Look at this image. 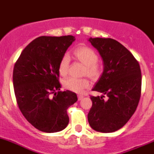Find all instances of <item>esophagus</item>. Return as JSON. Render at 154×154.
Masks as SVG:
<instances>
[{"label": "esophagus", "instance_id": "esophagus-1", "mask_svg": "<svg viewBox=\"0 0 154 154\" xmlns=\"http://www.w3.org/2000/svg\"><path fill=\"white\" fill-rule=\"evenodd\" d=\"M83 98H84V96H83V95H78V99H79V100H82Z\"/></svg>", "mask_w": 154, "mask_h": 154}]
</instances>
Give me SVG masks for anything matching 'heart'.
<instances>
[{
    "instance_id": "heart-1",
    "label": "heart",
    "mask_w": 154,
    "mask_h": 154,
    "mask_svg": "<svg viewBox=\"0 0 154 154\" xmlns=\"http://www.w3.org/2000/svg\"><path fill=\"white\" fill-rule=\"evenodd\" d=\"M74 54L76 59L85 65L84 75H87L92 79L98 78L100 76L101 67L97 63V54L93 49L85 46L79 47L75 50ZM69 61V56L67 54H65L61 57L58 66V71L61 75L65 76L68 73ZM63 85L66 90L75 93H82L85 89L90 87V81L87 78L77 79L69 77L64 80Z\"/></svg>"
}]
</instances>
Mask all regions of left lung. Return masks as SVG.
<instances>
[{
	"label": "left lung",
	"instance_id": "left-lung-1",
	"mask_svg": "<svg viewBox=\"0 0 154 154\" xmlns=\"http://www.w3.org/2000/svg\"><path fill=\"white\" fill-rule=\"evenodd\" d=\"M103 61V72L92 91L108 97L91 96L92 106L88 114L94 130L113 132L123 127L138 105L141 94L140 65L131 53L112 38H89Z\"/></svg>",
	"mask_w": 154,
	"mask_h": 154
}]
</instances>
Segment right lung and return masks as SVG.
I'll list each match as a JSON object with an SVG mask.
<instances>
[{
	"mask_svg": "<svg viewBox=\"0 0 154 154\" xmlns=\"http://www.w3.org/2000/svg\"><path fill=\"white\" fill-rule=\"evenodd\" d=\"M75 40L74 36H41L26 47L13 72L14 93L28 122L44 132L62 131L69 121L67 109L78 100L75 93L61 91L58 66Z\"/></svg>",
	"mask_w": 154,
	"mask_h": 154,
	"instance_id": "add662e5",
	"label": "right lung"
}]
</instances>
